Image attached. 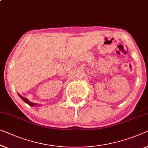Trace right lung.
I'll use <instances>...</instances> for the list:
<instances>
[{
    "label": "right lung",
    "mask_w": 148,
    "mask_h": 148,
    "mask_svg": "<svg viewBox=\"0 0 148 148\" xmlns=\"http://www.w3.org/2000/svg\"><path fill=\"white\" fill-rule=\"evenodd\" d=\"M18 96H19V97L20 98H21L22 100H23L24 102H25V103H27V104H28L29 106H36V105H38V103H33V102H30L29 100H28L27 98H24L23 96H22L21 94H18Z\"/></svg>",
    "instance_id": "right-lung-1"
}]
</instances>
